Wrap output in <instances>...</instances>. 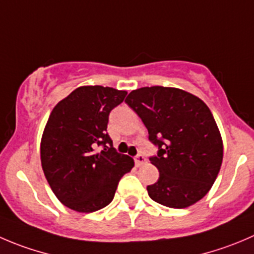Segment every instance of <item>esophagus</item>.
<instances>
[{"label":"esophagus","mask_w":254,"mask_h":254,"mask_svg":"<svg viewBox=\"0 0 254 254\" xmlns=\"http://www.w3.org/2000/svg\"><path fill=\"white\" fill-rule=\"evenodd\" d=\"M134 161H136V166L137 167H139V166H142L143 165V163H146V157H144V154H142V153H138L136 156V158H134Z\"/></svg>","instance_id":"obj_1"}]
</instances>
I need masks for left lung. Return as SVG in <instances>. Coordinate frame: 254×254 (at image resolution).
Returning a JSON list of instances; mask_svg holds the SVG:
<instances>
[{"mask_svg": "<svg viewBox=\"0 0 254 254\" xmlns=\"http://www.w3.org/2000/svg\"><path fill=\"white\" fill-rule=\"evenodd\" d=\"M126 103L139 116L158 147L149 158L159 171L147 186L154 202L186 208L204 197L221 170L223 143L213 115L201 98L172 87H142Z\"/></svg>", "mask_w": 254, "mask_h": 254, "instance_id": "1", "label": "left lung"}]
</instances>
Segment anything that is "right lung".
I'll return each mask as SVG.
<instances>
[{"label": "right lung", "mask_w": 254, "mask_h": 254, "mask_svg": "<svg viewBox=\"0 0 254 254\" xmlns=\"http://www.w3.org/2000/svg\"><path fill=\"white\" fill-rule=\"evenodd\" d=\"M126 95L112 87L82 86L51 112L41 139L42 170L60 202L73 211L108 206L121 178L133 168V159L118 153L107 133L110 112ZM100 145L104 149L96 152Z\"/></svg>", "instance_id": "1"}]
</instances>
